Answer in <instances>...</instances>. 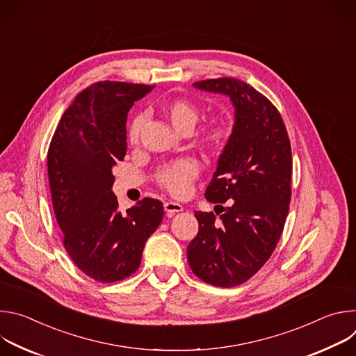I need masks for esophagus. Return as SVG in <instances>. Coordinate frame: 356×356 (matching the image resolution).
<instances>
[{"label": "esophagus", "instance_id": "obj_1", "mask_svg": "<svg viewBox=\"0 0 356 356\" xmlns=\"http://www.w3.org/2000/svg\"><path fill=\"white\" fill-rule=\"evenodd\" d=\"M163 207H165V211L168 213V216H173L176 213L183 211V206L179 204V202H175V201H166Z\"/></svg>", "mask_w": 356, "mask_h": 356}]
</instances>
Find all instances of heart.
<instances>
[{
  "instance_id": "1",
  "label": "heart",
  "mask_w": 356,
  "mask_h": 356,
  "mask_svg": "<svg viewBox=\"0 0 356 356\" xmlns=\"http://www.w3.org/2000/svg\"><path fill=\"white\" fill-rule=\"evenodd\" d=\"M162 114L169 124L181 134H188L197 120L198 110L187 99H173L162 106ZM143 127V117L138 115L132 120L128 129V139L131 145H138L140 131ZM227 139V128L221 121H213L201 134V143L209 150L220 149ZM197 175V165L191 159H180L172 165L165 166L159 172V183L173 195L186 194L188 184Z\"/></svg>"
}]
</instances>
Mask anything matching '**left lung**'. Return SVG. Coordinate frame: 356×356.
<instances>
[{"instance_id":"8db88e82","label":"left lung","mask_w":356,"mask_h":356,"mask_svg":"<svg viewBox=\"0 0 356 356\" xmlns=\"http://www.w3.org/2000/svg\"><path fill=\"white\" fill-rule=\"evenodd\" d=\"M193 86L229 97L235 121L206 190L210 202L229 200V207L220 220L195 211L198 234L187 259L202 282L232 287L255 275L279 242L291 195V147L276 107L249 84L221 77Z\"/></svg>"}]
</instances>
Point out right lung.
<instances>
[{"label":"right lung","instance_id":"1","mask_svg":"<svg viewBox=\"0 0 356 356\" xmlns=\"http://www.w3.org/2000/svg\"><path fill=\"white\" fill-rule=\"evenodd\" d=\"M154 87L88 86L62 115L49 146V184L63 245L74 265L101 283L136 272L165 214L162 202L147 197L121 213L113 193V168L127 154L128 111Z\"/></svg>","mask_w":356,"mask_h":356}]
</instances>
